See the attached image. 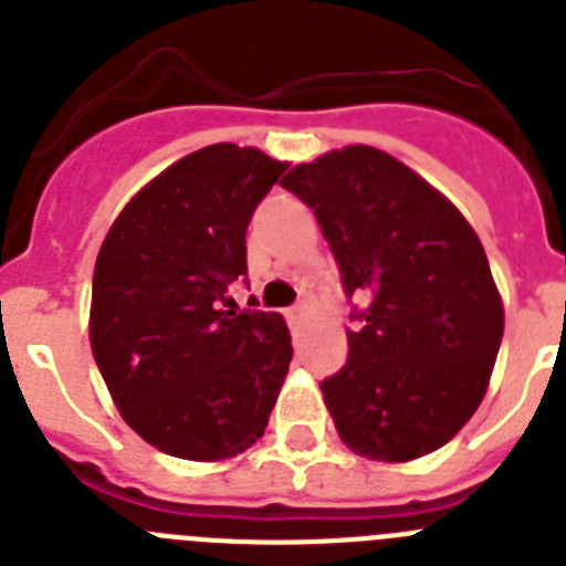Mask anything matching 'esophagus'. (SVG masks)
Returning a JSON list of instances; mask_svg holds the SVG:
<instances>
[{"label":"esophagus","instance_id":"1","mask_svg":"<svg viewBox=\"0 0 566 566\" xmlns=\"http://www.w3.org/2000/svg\"><path fill=\"white\" fill-rule=\"evenodd\" d=\"M303 314H306V306H303V303H297V306L289 308V312H286V319H289V323H297V319L303 317Z\"/></svg>","mask_w":566,"mask_h":566}]
</instances>
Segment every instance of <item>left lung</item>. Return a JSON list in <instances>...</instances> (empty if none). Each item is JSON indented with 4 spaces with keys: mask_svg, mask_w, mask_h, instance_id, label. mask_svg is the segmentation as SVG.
Listing matches in <instances>:
<instances>
[{
    "mask_svg": "<svg viewBox=\"0 0 566 566\" xmlns=\"http://www.w3.org/2000/svg\"><path fill=\"white\" fill-rule=\"evenodd\" d=\"M283 187L314 209L359 328L319 382L359 457L411 462L451 442L488 391L504 308L473 227L382 149L354 144L297 164Z\"/></svg>",
    "mask_w": 566,
    "mask_h": 566,
    "instance_id": "8db88e82",
    "label": "left lung"
}]
</instances>
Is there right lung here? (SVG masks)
<instances>
[{
	"instance_id": "right-lung-1",
	"label": "right lung",
	"mask_w": 566,
	"mask_h": 566,
	"mask_svg": "<svg viewBox=\"0 0 566 566\" xmlns=\"http://www.w3.org/2000/svg\"><path fill=\"white\" fill-rule=\"evenodd\" d=\"M286 167L254 147H203L153 178L104 238L93 357L124 422L169 457H238L277 402L292 363L286 319L223 306L247 277L249 221Z\"/></svg>"
}]
</instances>
